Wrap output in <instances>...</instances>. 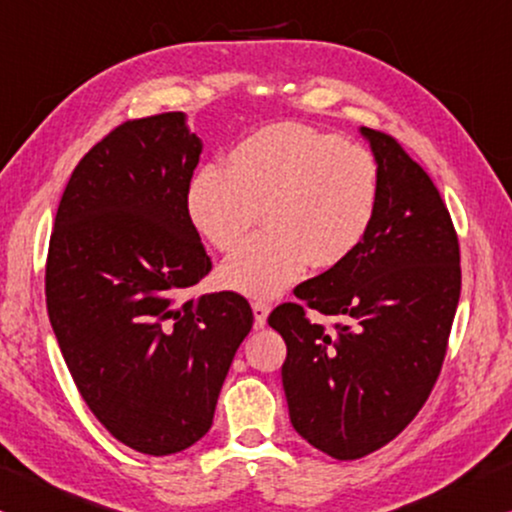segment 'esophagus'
Instances as JSON below:
<instances>
[{"label":"esophagus","instance_id":"34e87169","mask_svg":"<svg viewBox=\"0 0 512 512\" xmlns=\"http://www.w3.org/2000/svg\"><path fill=\"white\" fill-rule=\"evenodd\" d=\"M252 313H255V327H264L267 323V316H269V304L267 302H252Z\"/></svg>","mask_w":512,"mask_h":512}]
</instances>
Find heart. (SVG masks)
Returning a JSON list of instances; mask_svg holds the SVG:
<instances>
[{
    "instance_id": "obj_1",
    "label": "heart",
    "mask_w": 512,
    "mask_h": 512,
    "mask_svg": "<svg viewBox=\"0 0 512 512\" xmlns=\"http://www.w3.org/2000/svg\"><path fill=\"white\" fill-rule=\"evenodd\" d=\"M379 206L372 154L302 124H271L203 166L187 189L194 229L222 252L236 250L262 210L264 231L222 264L220 283L274 297L306 267L335 269L356 255Z\"/></svg>"
}]
</instances>
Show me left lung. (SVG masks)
I'll list each match as a JSON object with an SVG mask.
<instances>
[{
    "label": "left lung",
    "instance_id": "obj_1",
    "mask_svg": "<svg viewBox=\"0 0 512 512\" xmlns=\"http://www.w3.org/2000/svg\"><path fill=\"white\" fill-rule=\"evenodd\" d=\"M379 173L370 234L342 267L295 288L269 325L295 431L332 459L391 442L431 395L461 295L459 238L433 180L391 135L360 128ZM344 317L332 331L305 309Z\"/></svg>",
    "mask_w": 512,
    "mask_h": 512
}]
</instances>
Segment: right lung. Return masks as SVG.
<instances>
[{
	"instance_id": "1",
	"label": "right lung",
	"mask_w": 512,
	"mask_h": 512,
	"mask_svg": "<svg viewBox=\"0 0 512 512\" xmlns=\"http://www.w3.org/2000/svg\"><path fill=\"white\" fill-rule=\"evenodd\" d=\"M201 149L182 112L114 128L74 168L46 260V309L81 398L149 456L208 433L252 327L236 292L182 295L213 267L187 215Z\"/></svg>"
}]
</instances>
